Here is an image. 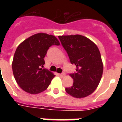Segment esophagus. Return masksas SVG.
Wrapping results in <instances>:
<instances>
[{
    "instance_id": "esophagus-1",
    "label": "esophagus",
    "mask_w": 122,
    "mask_h": 122,
    "mask_svg": "<svg viewBox=\"0 0 122 122\" xmlns=\"http://www.w3.org/2000/svg\"><path fill=\"white\" fill-rule=\"evenodd\" d=\"M59 76H60L61 77H64L65 76V73H61V74H59Z\"/></svg>"
}]
</instances>
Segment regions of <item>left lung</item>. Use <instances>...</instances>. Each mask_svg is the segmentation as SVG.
Listing matches in <instances>:
<instances>
[{
	"label": "left lung",
	"instance_id": "8db88e82",
	"mask_svg": "<svg viewBox=\"0 0 122 122\" xmlns=\"http://www.w3.org/2000/svg\"><path fill=\"white\" fill-rule=\"evenodd\" d=\"M76 72L70 74L73 85L66 92L75 98H84L93 93L99 84L103 72L99 50L93 41L80 35L59 36Z\"/></svg>",
	"mask_w": 122,
	"mask_h": 122
}]
</instances>
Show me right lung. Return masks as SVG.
Listing matches in <instances>:
<instances>
[{
	"label": "right lung",
	"mask_w": 122,
	"mask_h": 122,
	"mask_svg": "<svg viewBox=\"0 0 122 122\" xmlns=\"http://www.w3.org/2000/svg\"><path fill=\"white\" fill-rule=\"evenodd\" d=\"M53 35L40 32L30 36L17 46L12 61V71L15 81L21 89L30 94L45 91L55 77L53 72L42 69L48 48L59 46Z\"/></svg>",
	"instance_id": "obj_1"
}]
</instances>
